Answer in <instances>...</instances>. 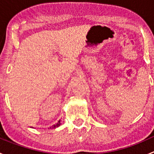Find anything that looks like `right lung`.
I'll list each match as a JSON object with an SVG mask.
<instances>
[{"mask_svg": "<svg viewBox=\"0 0 154 154\" xmlns=\"http://www.w3.org/2000/svg\"><path fill=\"white\" fill-rule=\"evenodd\" d=\"M60 125H61V123H60V121H59V122H57V123L56 124V125H53V126H52V127H51V128H56V127H60Z\"/></svg>", "mask_w": 154, "mask_h": 154, "instance_id": "1", "label": "right lung"}]
</instances>
